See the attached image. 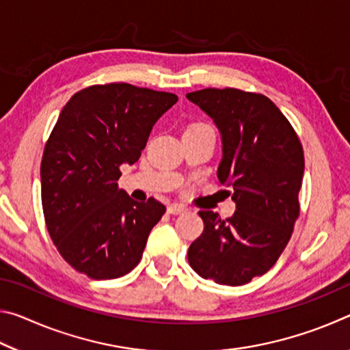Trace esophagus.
I'll return each mask as SVG.
<instances>
[{
	"label": "esophagus",
	"mask_w": 350,
	"mask_h": 350,
	"mask_svg": "<svg viewBox=\"0 0 350 350\" xmlns=\"http://www.w3.org/2000/svg\"><path fill=\"white\" fill-rule=\"evenodd\" d=\"M185 211H187V206L182 204H171L168 206L170 215H180V213H185Z\"/></svg>",
	"instance_id": "1"
}]
</instances>
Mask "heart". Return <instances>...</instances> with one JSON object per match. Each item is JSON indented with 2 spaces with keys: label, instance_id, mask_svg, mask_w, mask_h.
Returning <instances> with one entry per match:
<instances>
[{
  "label": "heart",
  "instance_id": "heart-1",
  "mask_svg": "<svg viewBox=\"0 0 350 350\" xmlns=\"http://www.w3.org/2000/svg\"><path fill=\"white\" fill-rule=\"evenodd\" d=\"M188 129H211V128L204 125V123H194V125H191Z\"/></svg>",
  "mask_w": 350,
  "mask_h": 350
}]
</instances>
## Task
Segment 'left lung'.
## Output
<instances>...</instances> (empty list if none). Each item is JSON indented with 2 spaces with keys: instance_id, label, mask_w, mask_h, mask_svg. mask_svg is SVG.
Returning <instances> with one entry per match:
<instances>
[{
  "instance_id": "1",
  "label": "left lung",
  "mask_w": 350,
  "mask_h": 350,
  "mask_svg": "<svg viewBox=\"0 0 350 350\" xmlns=\"http://www.w3.org/2000/svg\"><path fill=\"white\" fill-rule=\"evenodd\" d=\"M187 98L213 118L222 137L217 179L232 188L236 211H199L204 232L188 248L199 276L242 286L281 256L299 216L303 145L280 108L262 94L206 88Z\"/></svg>"
}]
</instances>
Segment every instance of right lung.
<instances>
[{"label": "right lung", "mask_w": 350, "mask_h": 350, "mask_svg": "<svg viewBox=\"0 0 350 350\" xmlns=\"http://www.w3.org/2000/svg\"><path fill=\"white\" fill-rule=\"evenodd\" d=\"M176 102L171 92L109 83L75 92L62 109L41 161V204L51 239L80 273L114 280L140 262L167 208L131 199L117 180Z\"/></svg>", "instance_id": "right-lung-1"}]
</instances>
